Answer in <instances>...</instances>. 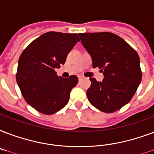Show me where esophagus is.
Returning <instances> with one entry per match:
<instances>
[{"label": "esophagus", "mask_w": 154, "mask_h": 154, "mask_svg": "<svg viewBox=\"0 0 154 154\" xmlns=\"http://www.w3.org/2000/svg\"><path fill=\"white\" fill-rule=\"evenodd\" d=\"M82 78H83V77H82V76H79V77H78V80H79V82L82 79Z\"/></svg>", "instance_id": "34e87169"}]
</instances>
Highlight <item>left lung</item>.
<instances>
[{
    "label": "left lung",
    "mask_w": 154,
    "mask_h": 154,
    "mask_svg": "<svg viewBox=\"0 0 154 154\" xmlns=\"http://www.w3.org/2000/svg\"><path fill=\"white\" fill-rule=\"evenodd\" d=\"M81 42L104 79L90 77L89 102L102 112H113L130 101L141 82L140 58L124 39L112 32L79 33Z\"/></svg>",
    "instance_id": "8db88e82"
}]
</instances>
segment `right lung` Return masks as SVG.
Returning a JSON list of instances; mask_svg holds the SVG:
<instances>
[{
  "mask_svg": "<svg viewBox=\"0 0 154 154\" xmlns=\"http://www.w3.org/2000/svg\"><path fill=\"white\" fill-rule=\"evenodd\" d=\"M80 42L76 33L45 32L22 52L16 79L26 102L38 112L51 115L69 102L70 92L78 78H63L55 69L64 65L70 50Z\"/></svg>",
  "mask_w": 154,
  "mask_h": 154,
  "instance_id": "right-lung-1",
  "label": "right lung"
}]
</instances>
